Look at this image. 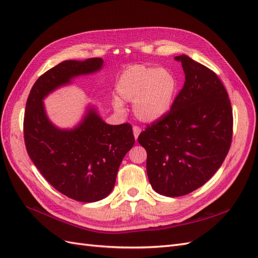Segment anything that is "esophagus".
Here are the masks:
<instances>
[{"label":"esophagus","mask_w":258,"mask_h":258,"mask_svg":"<svg viewBox=\"0 0 258 258\" xmlns=\"http://www.w3.org/2000/svg\"><path fill=\"white\" fill-rule=\"evenodd\" d=\"M132 130H134V135H135V139L137 140L139 135L141 134V128L138 127V126H134V128H132Z\"/></svg>","instance_id":"obj_1"}]
</instances>
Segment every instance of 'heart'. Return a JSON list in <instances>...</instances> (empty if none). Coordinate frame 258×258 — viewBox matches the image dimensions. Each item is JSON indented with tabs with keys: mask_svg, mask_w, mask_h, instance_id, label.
Segmentation results:
<instances>
[{
	"mask_svg": "<svg viewBox=\"0 0 258 258\" xmlns=\"http://www.w3.org/2000/svg\"><path fill=\"white\" fill-rule=\"evenodd\" d=\"M117 93L123 101H134V112L139 119L155 121L165 116L172 106L176 80L166 69L150 66H134L121 73L116 85ZM114 105L121 110L116 99Z\"/></svg>",
	"mask_w": 258,
	"mask_h": 258,
	"instance_id": "heart-1",
	"label": "heart"
}]
</instances>
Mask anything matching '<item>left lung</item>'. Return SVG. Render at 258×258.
I'll return each mask as SVG.
<instances>
[{
	"instance_id": "1",
	"label": "left lung",
	"mask_w": 258,
	"mask_h": 258,
	"mask_svg": "<svg viewBox=\"0 0 258 258\" xmlns=\"http://www.w3.org/2000/svg\"><path fill=\"white\" fill-rule=\"evenodd\" d=\"M185 83L170 111L147 124L138 142L147 153L146 171L155 191L185 196L220 169L232 140L230 100L218 76L182 54Z\"/></svg>"
}]
</instances>
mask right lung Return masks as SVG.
Here are the masks:
<instances>
[{
	"instance_id": "1",
	"label": "right lung",
	"mask_w": 258,
	"mask_h": 258,
	"mask_svg": "<svg viewBox=\"0 0 258 258\" xmlns=\"http://www.w3.org/2000/svg\"><path fill=\"white\" fill-rule=\"evenodd\" d=\"M101 58L67 60L38 77L26 104L23 137L31 160L53 188L81 202L110 195L120 162L135 144L131 124L105 123L88 111L73 130H61L46 116L43 99L73 77L98 71Z\"/></svg>"
}]
</instances>
